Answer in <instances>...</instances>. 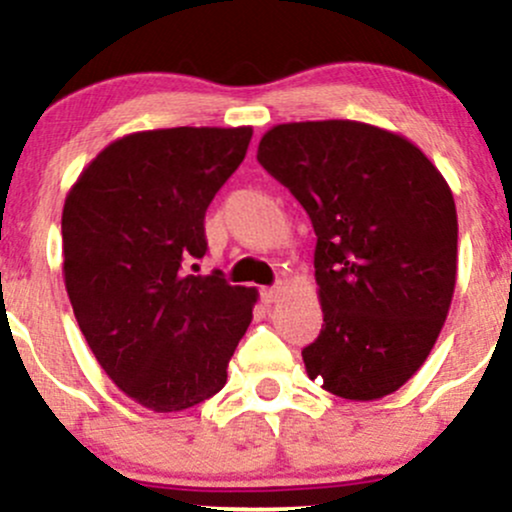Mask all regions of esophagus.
<instances>
[{
	"label": "esophagus",
	"mask_w": 512,
	"mask_h": 512,
	"mask_svg": "<svg viewBox=\"0 0 512 512\" xmlns=\"http://www.w3.org/2000/svg\"><path fill=\"white\" fill-rule=\"evenodd\" d=\"M280 292H282V287H263V290H261L263 302H266V304L278 302V299H280Z\"/></svg>",
	"instance_id": "esophagus-1"
}]
</instances>
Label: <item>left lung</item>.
I'll return each instance as SVG.
<instances>
[{"label": "left lung", "instance_id": "left-lung-1", "mask_svg": "<svg viewBox=\"0 0 512 512\" xmlns=\"http://www.w3.org/2000/svg\"><path fill=\"white\" fill-rule=\"evenodd\" d=\"M258 162L302 203L316 232L321 335L311 381L345 400L405 386L446 323L458 273L453 191L405 136L378 126L278 124Z\"/></svg>", "mask_w": 512, "mask_h": 512}]
</instances>
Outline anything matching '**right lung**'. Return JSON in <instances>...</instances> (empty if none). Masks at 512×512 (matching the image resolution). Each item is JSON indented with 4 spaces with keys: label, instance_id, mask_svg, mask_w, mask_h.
<instances>
[{
    "label": "right lung",
    "instance_id": "right-lung-1",
    "mask_svg": "<svg viewBox=\"0 0 512 512\" xmlns=\"http://www.w3.org/2000/svg\"><path fill=\"white\" fill-rule=\"evenodd\" d=\"M251 126H177L114 141L81 172L62 213L64 282L83 338L138 405L182 412L227 381L258 292L203 258L206 210L242 165Z\"/></svg>",
    "mask_w": 512,
    "mask_h": 512
}]
</instances>
